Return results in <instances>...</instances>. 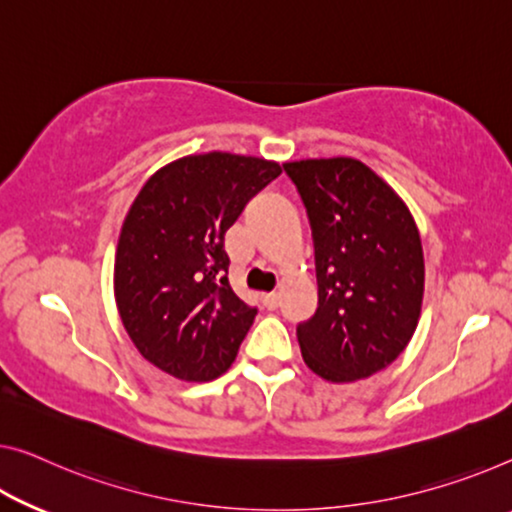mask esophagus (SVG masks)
<instances>
[{
  "mask_svg": "<svg viewBox=\"0 0 512 512\" xmlns=\"http://www.w3.org/2000/svg\"><path fill=\"white\" fill-rule=\"evenodd\" d=\"M262 301H264V305L269 310H276L278 305H280V294L278 292H269V294L262 296Z\"/></svg>",
  "mask_w": 512,
  "mask_h": 512,
  "instance_id": "1",
  "label": "esophagus"
}]
</instances>
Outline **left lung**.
Listing matches in <instances>:
<instances>
[{
    "instance_id": "8db88e82",
    "label": "left lung",
    "mask_w": 512,
    "mask_h": 512,
    "mask_svg": "<svg viewBox=\"0 0 512 512\" xmlns=\"http://www.w3.org/2000/svg\"><path fill=\"white\" fill-rule=\"evenodd\" d=\"M315 236L319 308L299 326L308 368L331 384L372 377L414 338L425 292L421 232L375 170L349 156L289 160Z\"/></svg>"
}]
</instances>
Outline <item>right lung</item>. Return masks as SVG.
Masks as SVG:
<instances>
[{"instance_id": "obj_1", "label": "right lung", "mask_w": 512, "mask_h": 512, "mask_svg": "<svg viewBox=\"0 0 512 512\" xmlns=\"http://www.w3.org/2000/svg\"><path fill=\"white\" fill-rule=\"evenodd\" d=\"M280 172L276 160L209 151L144 181L119 232L114 301L128 338L158 370L211 381L239 354L257 310L225 276V232Z\"/></svg>"}]
</instances>
